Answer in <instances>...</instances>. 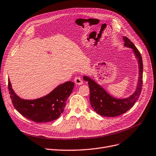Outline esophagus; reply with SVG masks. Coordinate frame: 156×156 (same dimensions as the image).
Instances as JSON below:
<instances>
[{
	"mask_svg": "<svg viewBox=\"0 0 156 156\" xmlns=\"http://www.w3.org/2000/svg\"><path fill=\"white\" fill-rule=\"evenodd\" d=\"M74 82H75L77 85H82L83 84V80L80 76H76L74 79Z\"/></svg>",
	"mask_w": 156,
	"mask_h": 156,
	"instance_id": "1",
	"label": "esophagus"
}]
</instances>
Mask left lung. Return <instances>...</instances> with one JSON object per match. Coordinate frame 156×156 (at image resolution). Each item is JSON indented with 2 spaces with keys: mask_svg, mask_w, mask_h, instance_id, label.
Returning <instances> with one entry per match:
<instances>
[{
  "mask_svg": "<svg viewBox=\"0 0 156 156\" xmlns=\"http://www.w3.org/2000/svg\"><path fill=\"white\" fill-rule=\"evenodd\" d=\"M124 46L131 48L139 66V77L136 90L129 97L119 99L108 94L104 88L91 79L89 76H83V80L88 82L90 89V101L93 110L101 116L113 117L126 113L131 108L139 98L141 91L143 79V62L142 57L136 47L127 37L123 36Z\"/></svg>",
  "mask_w": 156,
  "mask_h": 156,
  "instance_id": "left-lung-1",
  "label": "left lung"
}]
</instances>
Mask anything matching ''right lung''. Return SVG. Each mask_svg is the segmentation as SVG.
Returning <instances> with one entry per match:
<instances>
[{"mask_svg":"<svg viewBox=\"0 0 156 156\" xmlns=\"http://www.w3.org/2000/svg\"><path fill=\"white\" fill-rule=\"evenodd\" d=\"M74 83L67 82L57 86L44 97L28 100L20 98L12 89L8 78V89L13 106L22 116L37 123L57 119L64 110L67 99L72 93Z\"/></svg>","mask_w":156,"mask_h":156,"instance_id":"obj_1","label":"right lung"}]
</instances>
